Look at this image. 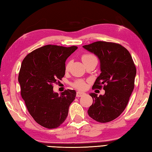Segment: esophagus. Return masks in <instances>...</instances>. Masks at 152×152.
I'll return each mask as SVG.
<instances>
[{"label":"esophagus","instance_id":"obj_1","mask_svg":"<svg viewBox=\"0 0 152 152\" xmlns=\"http://www.w3.org/2000/svg\"><path fill=\"white\" fill-rule=\"evenodd\" d=\"M85 94V93L84 92H79V91H78V92H77V94H76V96L77 97H79L80 96H82L83 95H84Z\"/></svg>","mask_w":152,"mask_h":152}]
</instances>
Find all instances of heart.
<instances>
[{
	"label": "heart",
	"mask_w": 152,
	"mask_h": 152,
	"mask_svg": "<svg viewBox=\"0 0 152 152\" xmlns=\"http://www.w3.org/2000/svg\"><path fill=\"white\" fill-rule=\"evenodd\" d=\"M81 59H82L83 62L85 64L88 63V62L92 61V60H97L96 57L94 56V55H92V54H91V53H85V54H83V55L81 56ZM69 65H70V63L69 62H67L66 64V67H65L66 70H68L69 69ZM72 86L74 88H76L83 90L84 88H85L86 83L85 82V80H81V79H78V80H76L75 82L72 83Z\"/></svg>",
	"instance_id": "1"
}]
</instances>
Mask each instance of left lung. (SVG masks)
Returning <instances> with one entry per match:
<instances>
[{"label":"left lung","instance_id":"8db88e82","mask_svg":"<svg viewBox=\"0 0 152 152\" xmlns=\"http://www.w3.org/2000/svg\"><path fill=\"white\" fill-rule=\"evenodd\" d=\"M96 55L100 61L101 73L92 86L101 89L104 95L90 93L93 103L88 110L90 117L101 123L110 122L126 109L132 94L136 67L129 52L118 43L96 42L83 46Z\"/></svg>","mask_w":152,"mask_h":152}]
</instances>
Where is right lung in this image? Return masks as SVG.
Returning <instances> with one entry per match:
<instances>
[{
	"label": "right lung",
	"instance_id": "obj_1",
	"mask_svg": "<svg viewBox=\"0 0 152 152\" xmlns=\"http://www.w3.org/2000/svg\"><path fill=\"white\" fill-rule=\"evenodd\" d=\"M77 48L47 45L23 60L18 77L21 95L30 114L40 126L53 129L66 119L76 92L67 89L59 95L54 92L53 85L64 76L66 60Z\"/></svg>",
	"mask_w": 152,
	"mask_h": 152
}]
</instances>
